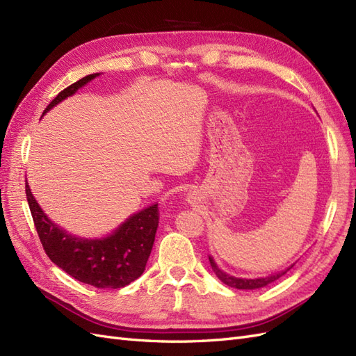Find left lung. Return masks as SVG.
Listing matches in <instances>:
<instances>
[{
  "mask_svg": "<svg viewBox=\"0 0 356 356\" xmlns=\"http://www.w3.org/2000/svg\"><path fill=\"white\" fill-rule=\"evenodd\" d=\"M209 263L212 266V270L213 273L218 276V279L221 282H224L225 285H229L232 288H238V289H257V288H263L268 284H272L275 281H277L279 277H281L282 275H285L289 268H293V266L288 267L286 270L284 272H279V273H275V275H270V276H266V277H255V279H242V277H234V276H230L229 273L222 272L221 268L217 266V263L213 261V258L209 255Z\"/></svg>",
  "mask_w": 356,
  "mask_h": 356,
  "instance_id": "8db88e82",
  "label": "left lung"
}]
</instances>
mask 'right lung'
Listing matches in <instances>:
<instances>
[{"mask_svg": "<svg viewBox=\"0 0 356 356\" xmlns=\"http://www.w3.org/2000/svg\"><path fill=\"white\" fill-rule=\"evenodd\" d=\"M98 75L99 72L86 75L68 86L47 105L42 114ZM25 184L28 204L41 245L50 260L63 272L83 284L114 289L129 285L144 273L159 225L157 203L131 215L106 238L84 239L67 233L50 221L32 196L28 182Z\"/></svg>", "mask_w": 356, "mask_h": 356, "instance_id": "add662e5", "label": "right lung"}]
</instances>
